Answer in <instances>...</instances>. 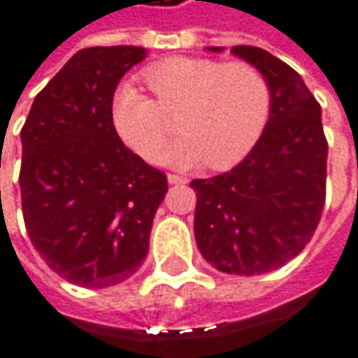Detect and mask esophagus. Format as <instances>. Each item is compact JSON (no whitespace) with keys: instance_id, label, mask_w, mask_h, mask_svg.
Masks as SVG:
<instances>
[{"instance_id":"34e87169","label":"esophagus","mask_w":358,"mask_h":358,"mask_svg":"<svg viewBox=\"0 0 358 358\" xmlns=\"http://www.w3.org/2000/svg\"><path fill=\"white\" fill-rule=\"evenodd\" d=\"M188 180L182 178V176H176V174H168V184H186Z\"/></svg>"}]
</instances>
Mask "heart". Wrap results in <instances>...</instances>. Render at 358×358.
Listing matches in <instances>:
<instances>
[{"label": "heart", "mask_w": 358, "mask_h": 358, "mask_svg": "<svg viewBox=\"0 0 358 358\" xmlns=\"http://www.w3.org/2000/svg\"><path fill=\"white\" fill-rule=\"evenodd\" d=\"M155 99L134 87H120L113 101L118 136L148 162H156L178 118L182 138L164 162L174 168L226 170L238 164L262 136L271 93L250 63H224L200 57H172L144 73Z\"/></svg>", "instance_id": "obj_1"}]
</instances>
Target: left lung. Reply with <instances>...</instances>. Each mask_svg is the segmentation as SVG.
<instances>
[{
  "instance_id": "1",
  "label": "left lung",
  "mask_w": 358,
  "mask_h": 358,
  "mask_svg": "<svg viewBox=\"0 0 358 358\" xmlns=\"http://www.w3.org/2000/svg\"><path fill=\"white\" fill-rule=\"evenodd\" d=\"M231 53L267 80L269 118L238 166L190 182L198 198L194 236L217 271L259 275L299 255L317 229L325 206L327 141L321 106L297 71L252 45H236Z\"/></svg>"
}]
</instances>
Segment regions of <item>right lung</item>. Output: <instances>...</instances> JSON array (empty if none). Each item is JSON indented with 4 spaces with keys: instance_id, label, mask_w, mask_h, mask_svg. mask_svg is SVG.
<instances>
[{
    "instance_id": "right-lung-1",
    "label": "right lung",
    "mask_w": 358,
    "mask_h": 358,
    "mask_svg": "<svg viewBox=\"0 0 358 358\" xmlns=\"http://www.w3.org/2000/svg\"><path fill=\"white\" fill-rule=\"evenodd\" d=\"M144 47H89L33 101L21 129V208L57 275L89 289L122 283L148 253L166 174L118 138L113 96Z\"/></svg>"
}]
</instances>
